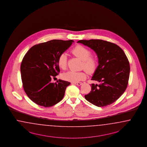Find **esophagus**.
I'll use <instances>...</instances> for the list:
<instances>
[{
	"mask_svg": "<svg viewBox=\"0 0 147 147\" xmlns=\"http://www.w3.org/2000/svg\"><path fill=\"white\" fill-rule=\"evenodd\" d=\"M74 84L78 85V86H81V85H82V82H75V83H74Z\"/></svg>",
	"mask_w": 147,
	"mask_h": 147,
	"instance_id": "obj_1",
	"label": "esophagus"
}]
</instances>
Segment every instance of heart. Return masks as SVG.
<instances>
[{
  "label": "heart",
  "instance_id": "heart-1",
  "mask_svg": "<svg viewBox=\"0 0 147 147\" xmlns=\"http://www.w3.org/2000/svg\"><path fill=\"white\" fill-rule=\"evenodd\" d=\"M72 53L82 60V68H84L88 73L92 74L95 71L98 67V60L94 57L90 56L92 52L89 49L84 46L77 45L72 49ZM67 54L65 52L60 54L58 58L59 67L62 69H65L67 66ZM62 76L64 80L72 82H77L85 79L86 74L84 71H70L63 73Z\"/></svg>",
  "mask_w": 147,
  "mask_h": 147
}]
</instances>
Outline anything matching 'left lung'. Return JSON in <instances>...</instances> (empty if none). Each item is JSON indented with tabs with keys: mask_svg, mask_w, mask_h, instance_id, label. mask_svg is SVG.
Wrapping results in <instances>:
<instances>
[{
	"mask_svg": "<svg viewBox=\"0 0 147 147\" xmlns=\"http://www.w3.org/2000/svg\"><path fill=\"white\" fill-rule=\"evenodd\" d=\"M78 42L93 49L98 59V65L92 80L91 91L85 95L88 102L98 107H104L114 102L127 87L130 73L129 61L119 46L99 39L79 40Z\"/></svg>",
	"mask_w": 147,
	"mask_h": 147,
	"instance_id": "8db88e82",
	"label": "left lung"
}]
</instances>
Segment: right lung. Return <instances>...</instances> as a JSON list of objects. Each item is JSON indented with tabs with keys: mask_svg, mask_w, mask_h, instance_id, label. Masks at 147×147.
Returning a JSON list of instances; mask_svg holds the SVG:
<instances>
[{
	"mask_svg": "<svg viewBox=\"0 0 147 147\" xmlns=\"http://www.w3.org/2000/svg\"><path fill=\"white\" fill-rule=\"evenodd\" d=\"M74 41L52 40L36 45L22 59L20 66L22 86L33 102L52 107L62 100L70 82L59 80L53 83L60 72L58 58Z\"/></svg>",
	"mask_w": 147,
	"mask_h": 147,
	"instance_id": "1",
	"label": "right lung"
}]
</instances>
